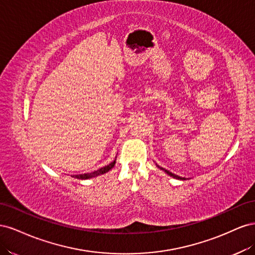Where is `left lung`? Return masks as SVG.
Wrapping results in <instances>:
<instances>
[{
    "instance_id": "left-lung-1",
    "label": "left lung",
    "mask_w": 255,
    "mask_h": 255,
    "mask_svg": "<svg viewBox=\"0 0 255 255\" xmlns=\"http://www.w3.org/2000/svg\"><path fill=\"white\" fill-rule=\"evenodd\" d=\"M159 169H161V170H164L167 174H169L170 176H173V177H175V179H177V180H185L184 177H181V176H179V175H176V174H174V173H172V172H170V171H168V170H166V169H164V168H161V167H159V166H157Z\"/></svg>"
}]
</instances>
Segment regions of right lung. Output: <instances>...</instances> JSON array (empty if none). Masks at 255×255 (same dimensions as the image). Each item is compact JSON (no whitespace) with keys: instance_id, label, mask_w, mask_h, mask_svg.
I'll return each mask as SVG.
<instances>
[{"instance_id":"obj_1","label":"right lung","mask_w":255,"mask_h":255,"mask_svg":"<svg viewBox=\"0 0 255 255\" xmlns=\"http://www.w3.org/2000/svg\"><path fill=\"white\" fill-rule=\"evenodd\" d=\"M116 164V158L114 161H112L111 164H109L107 166L101 168V169H98V170L94 171V172H90V173H84V174H76V175H73V177H75V179H80V180H87V179H91V177H95V176H98L100 174H104L106 172H109L111 169L115 166Z\"/></svg>"}]
</instances>
